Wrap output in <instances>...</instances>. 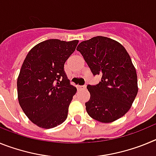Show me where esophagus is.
<instances>
[{
    "mask_svg": "<svg viewBox=\"0 0 156 156\" xmlns=\"http://www.w3.org/2000/svg\"><path fill=\"white\" fill-rule=\"evenodd\" d=\"M77 87L79 88L80 90H83V89H85L86 88V85H83V86H80V85H78Z\"/></svg>",
    "mask_w": 156,
    "mask_h": 156,
    "instance_id": "obj_1",
    "label": "esophagus"
}]
</instances>
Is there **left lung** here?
Wrapping results in <instances>:
<instances>
[{"label": "left lung", "instance_id": "1", "mask_svg": "<svg viewBox=\"0 0 156 156\" xmlns=\"http://www.w3.org/2000/svg\"><path fill=\"white\" fill-rule=\"evenodd\" d=\"M76 50L93 75L101 76L97 85L87 87L90 94L85 103L88 115L105 123L123 116L138 91L136 69L124 47L111 38L98 36L82 41Z\"/></svg>", "mask_w": 156, "mask_h": 156}]
</instances>
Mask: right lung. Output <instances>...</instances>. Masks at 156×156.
Here are the masks:
<instances>
[{
  "instance_id": "obj_1",
  "label": "right lung",
  "mask_w": 156,
  "mask_h": 156,
  "mask_svg": "<svg viewBox=\"0 0 156 156\" xmlns=\"http://www.w3.org/2000/svg\"><path fill=\"white\" fill-rule=\"evenodd\" d=\"M79 41L50 39L27 54L17 80L18 99L29 119L44 129L62 124L76 92L64 71L66 60Z\"/></svg>"
}]
</instances>
